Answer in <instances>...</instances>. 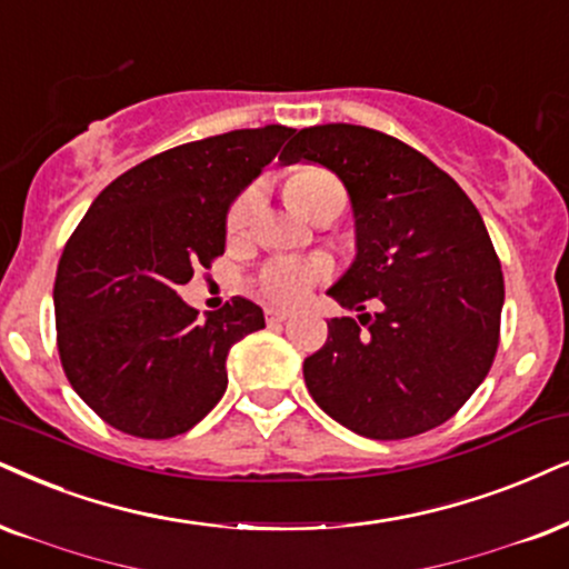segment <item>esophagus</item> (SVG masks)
Instances as JSON below:
<instances>
[{
  "label": "esophagus",
  "mask_w": 569,
  "mask_h": 569,
  "mask_svg": "<svg viewBox=\"0 0 569 569\" xmlns=\"http://www.w3.org/2000/svg\"><path fill=\"white\" fill-rule=\"evenodd\" d=\"M264 315H268V322H286L291 318L289 309H280V307H270Z\"/></svg>",
  "instance_id": "obj_1"
}]
</instances>
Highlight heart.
Here are the masks:
<instances>
[{
    "mask_svg": "<svg viewBox=\"0 0 569 569\" xmlns=\"http://www.w3.org/2000/svg\"><path fill=\"white\" fill-rule=\"evenodd\" d=\"M286 193H289L291 204L309 220L320 218L326 212L341 214L343 207H347L343 186L330 172L320 168H305L293 172L289 183H286ZM254 207V191H243L233 201L226 220V231L231 239H239L247 231ZM328 272L330 264L322 257H276L260 272V291L268 299L280 301V305H299V301H305L312 293L315 286L328 278Z\"/></svg>",
    "mask_w": 569,
    "mask_h": 569,
    "instance_id": "b5f03b06",
    "label": "heart"
}]
</instances>
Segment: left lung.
I'll use <instances>...</instances> for the list:
<instances>
[{
    "mask_svg": "<svg viewBox=\"0 0 569 569\" xmlns=\"http://www.w3.org/2000/svg\"><path fill=\"white\" fill-rule=\"evenodd\" d=\"M280 160L336 172L355 212V262L328 293L362 315L330 320L326 347L305 359L312 399L376 441L441 426L499 347L505 276L476 204L426 154L365 126L301 128Z\"/></svg>",
    "mask_w": 569,
    "mask_h": 569,
    "instance_id": "left-lung-1",
    "label": "left lung"
}]
</instances>
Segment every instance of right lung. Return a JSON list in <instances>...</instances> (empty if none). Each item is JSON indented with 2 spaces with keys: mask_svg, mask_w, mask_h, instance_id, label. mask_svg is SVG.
<instances>
[{
  "mask_svg": "<svg viewBox=\"0 0 569 569\" xmlns=\"http://www.w3.org/2000/svg\"><path fill=\"white\" fill-rule=\"evenodd\" d=\"M293 133L241 128L149 157L93 199L54 278L57 349L76 393L139 438L186 433L226 393L228 351L264 328L254 301L204 315L178 297L226 251L233 199Z\"/></svg>",
  "mask_w": 569,
  "mask_h": 569,
  "instance_id": "add662e5",
  "label": "right lung"
}]
</instances>
